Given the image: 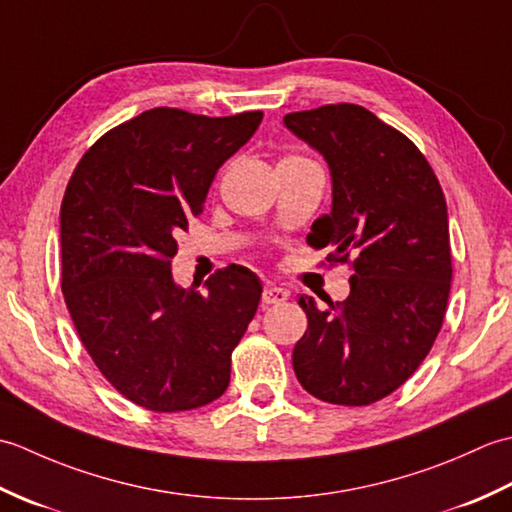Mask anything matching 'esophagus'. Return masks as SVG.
Returning <instances> with one entry per match:
<instances>
[{
  "label": "esophagus",
  "mask_w": 512,
  "mask_h": 512,
  "mask_svg": "<svg viewBox=\"0 0 512 512\" xmlns=\"http://www.w3.org/2000/svg\"><path fill=\"white\" fill-rule=\"evenodd\" d=\"M286 299H288V292L284 288L264 286V292H262L264 306H279V303H284Z\"/></svg>",
  "instance_id": "1"
}]
</instances>
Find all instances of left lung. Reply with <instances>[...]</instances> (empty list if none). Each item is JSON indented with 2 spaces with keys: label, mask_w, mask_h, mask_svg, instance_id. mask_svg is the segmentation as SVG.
Masks as SVG:
<instances>
[{
  "label": "left lung",
  "mask_w": 512,
  "mask_h": 512,
  "mask_svg": "<svg viewBox=\"0 0 512 512\" xmlns=\"http://www.w3.org/2000/svg\"><path fill=\"white\" fill-rule=\"evenodd\" d=\"M330 167L332 211L308 244L352 264L350 297L299 306L308 330L292 352L301 387L332 405L389 396L416 372L442 328L451 290L447 202L420 149L361 105L284 116Z\"/></svg>",
  "instance_id": "left-lung-1"
}]
</instances>
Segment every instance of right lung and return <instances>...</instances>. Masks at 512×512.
I'll return each instance as SVG.
<instances>
[{
    "label": "right lung",
    "instance_id": "add662e5",
    "mask_svg": "<svg viewBox=\"0 0 512 512\" xmlns=\"http://www.w3.org/2000/svg\"><path fill=\"white\" fill-rule=\"evenodd\" d=\"M262 112L154 107L85 151L61 202V290L85 350L138 407L189 411L220 398L262 284L228 266L198 286L171 275L176 235L204 209L217 169Z\"/></svg>",
    "mask_w": 512,
    "mask_h": 512
}]
</instances>
